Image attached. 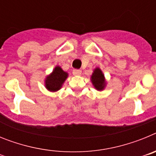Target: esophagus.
I'll list each match as a JSON object with an SVG mask.
<instances>
[{"instance_id": "1", "label": "esophagus", "mask_w": 156, "mask_h": 156, "mask_svg": "<svg viewBox=\"0 0 156 156\" xmlns=\"http://www.w3.org/2000/svg\"><path fill=\"white\" fill-rule=\"evenodd\" d=\"M81 70L80 69H73V74L74 76H80L81 74Z\"/></svg>"}]
</instances>
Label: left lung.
I'll return each mask as SVG.
<instances>
[{
  "mask_svg": "<svg viewBox=\"0 0 156 156\" xmlns=\"http://www.w3.org/2000/svg\"><path fill=\"white\" fill-rule=\"evenodd\" d=\"M91 81L94 87L98 90H102L105 86L104 75L100 69H95L91 76Z\"/></svg>",
  "mask_w": 156,
  "mask_h": 156,
  "instance_id": "left-lung-1",
  "label": "left lung"
}]
</instances>
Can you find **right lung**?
Listing matches in <instances>:
<instances>
[{"label": "right lung", "instance_id": "1", "mask_svg": "<svg viewBox=\"0 0 156 156\" xmlns=\"http://www.w3.org/2000/svg\"><path fill=\"white\" fill-rule=\"evenodd\" d=\"M68 77V73L59 66H56L53 73L48 76L45 80V86L51 91H57L62 87L64 81Z\"/></svg>", "mask_w": 156, "mask_h": 156}]
</instances>
